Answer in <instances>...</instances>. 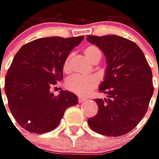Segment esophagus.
Instances as JSON below:
<instances>
[{
    "instance_id": "1",
    "label": "esophagus",
    "mask_w": 159,
    "mask_h": 159,
    "mask_svg": "<svg viewBox=\"0 0 159 159\" xmlns=\"http://www.w3.org/2000/svg\"><path fill=\"white\" fill-rule=\"evenodd\" d=\"M84 101H86V98H85V97H83V96H79V97H78V102H79L80 103L84 102Z\"/></svg>"
}]
</instances>
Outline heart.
I'll return each mask as SVG.
<instances>
[{
    "instance_id": "b5f03b06",
    "label": "heart",
    "mask_w": 159,
    "mask_h": 159,
    "mask_svg": "<svg viewBox=\"0 0 159 159\" xmlns=\"http://www.w3.org/2000/svg\"><path fill=\"white\" fill-rule=\"evenodd\" d=\"M84 55L85 58L90 63L97 62L102 57L101 51L97 47L93 45H90L84 49ZM70 59L71 55H69L63 65L64 72H68L70 69ZM97 80L93 76H83L79 75H75L70 76L66 81V87L71 92L79 94V95H85L88 94L90 92H92L93 89L97 86Z\"/></svg>"
}]
</instances>
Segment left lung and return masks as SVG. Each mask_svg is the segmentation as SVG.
Returning a JSON list of instances; mask_svg holds the SVG:
<instances>
[{
  "mask_svg": "<svg viewBox=\"0 0 159 159\" xmlns=\"http://www.w3.org/2000/svg\"><path fill=\"white\" fill-rule=\"evenodd\" d=\"M87 40L103 52L107 60L100 92L107 98L95 99L98 112L88 119L89 127L108 137L127 134L145 116L154 86L152 71L142 50L125 38L88 36Z\"/></svg>",
  "mask_w": 159,
  "mask_h": 159,
  "instance_id": "obj_1",
  "label": "left lung"
}]
</instances>
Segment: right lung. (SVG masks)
I'll use <instances>...</instances> for the list:
<instances>
[{
  "label": "right lung",
  "mask_w": 159,
  "mask_h": 159,
  "mask_svg": "<svg viewBox=\"0 0 159 159\" xmlns=\"http://www.w3.org/2000/svg\"><path fill=\"white\" fill-rule=\"evenodd\" d=\"M84 36L35 39L20 48L5 76L8 105L19 125L42 134L58 126L66 110L77 104L68 91L54 95L50 87L63 79V65ZM1 91V88H0Z\"/></svg>",
  "instance_id": "1"
}]
</instances>
